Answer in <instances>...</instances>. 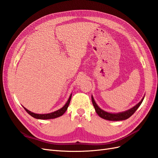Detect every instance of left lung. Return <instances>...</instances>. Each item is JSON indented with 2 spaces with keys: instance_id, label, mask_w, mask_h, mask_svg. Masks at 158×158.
<instances>
[{
  "instance_id": "8db88e82",
  "label": "left lung",
  "mask_w": 158,
  "mask_h": 158,
  "mask_svg": "<svg viewBox=\"0 0 158 158\" xmlns=\"http://www.w3.org/2000/svg\"><path fill=\"white\" fill-rule=\"evenodd\" d=\"M144 98H143L141 101L138 103L136 106L133 107L131 109H129L128 111H126L125 112H122L119 113H110L106 111H104L103 110L101 109L98 106V105L95 102L94 98L92 96V103L94 105L95 111H96V113L100 117H102L104 119H106V120H108V121H117L125 120V119H127L130 117H131L132 114L135 113L137 109L140 107Z\"/></svg>"
}]
</instances>
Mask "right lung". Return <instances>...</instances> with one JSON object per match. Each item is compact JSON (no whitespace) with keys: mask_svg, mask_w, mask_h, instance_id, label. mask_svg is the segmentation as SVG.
<instances>
[{"mask_svg":"<svg viewBox=\"0 0 158 158\" xmlns=\"http://www.w3.org/2000/svg\"><path fill=\"white\" fill-rule=\"evenodd\" d=\"M71 96H72V94L70 95V96L69 99V100L66 102V103L64 105V107H62L61 109H59L58 111H56L55 112H52L51 113H48V114H36L34 113H32L31 111H30L29 110H27V109H26L25 107L24 109L26 110V111L30 114V115L33 117H34L35 118H38V119H51V118H55L56 117H59L63 115V114L65 113V111L67 110V108L69 106V103L70 102V99H71Z\"/></svg>","mask_w":158,"mask_h":158,"instance_id":"obj_1","label":"right lung"}]
</instances>
